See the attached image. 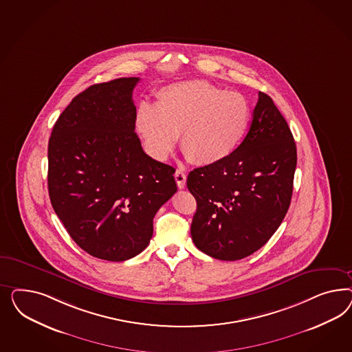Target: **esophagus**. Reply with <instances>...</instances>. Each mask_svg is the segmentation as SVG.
<instances>
[{
	"label": "esophagus",
	"mask_w": 352,
	"mask_h": 352,
	"mask_svg": "<svg viewBox=\"0 0 352 352\" xmlns=\"http://www.w3.org/2000/svg\"><path fill=\"white\" fill-rule=\"evenodd\" d=\"M174 177H175V181H177L178 187H179V188H184V187H186V179H187V177H186V173H184L183 170H181V169H178V170L175 171Z\"/></svg>",
	"instance_id": "obj_1"
}]
</instances>
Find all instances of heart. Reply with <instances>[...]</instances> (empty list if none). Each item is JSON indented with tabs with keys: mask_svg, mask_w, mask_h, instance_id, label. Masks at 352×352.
I'll use <instances>...</instances> for the list:
<instances>
[{
	"mask_svg": "<svg viewBox=\"0 0 352 352\" xmlns=\"http://www.w3.org/2000/svg\"><path fill=\"white\" fill-rule=\"evenodd\" d=\"M245 96L208 81L162 87L156 104L142 103L134 125L146 152L165 160L181 134V148L196 165H213L231 156L250 124Z\"/></svg>",
	"mask_w": 352,
	"mask_h": 352,
	"instance_id": "1",
	"label": "heart"
}]
</instances>
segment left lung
<instances>
[{
    "label": "left lung",
    "mask_w": 352,
    "mask_h": 352,
    "mask_svg": "<svg viewBox=\"0 0 352 352\" xmlns=\"http://www.w3.org/2000/svg\"><path fill=\"white\" fill-rule=\"evenodd\" d=\"M296 166L288 124L259 91L249 131L234 153L188 174L187 187L197 203L191 224L197 249L237 261L265 245L288 212Z\"/></svg>",
    "instance_id": "obj_1"
}]
</instances>
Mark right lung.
I'll list each match as a JSON object with an SVG mask.
<instances>
[{"label":"right lung","instance_id":"obj_1","mask_svg":"<svg viewBox=\"0 0 352 352\" xmlns=\"http://www.w3.org/2000/svg\"><path fill=\"white\" fill-rule=\"evenodd\" d=\"M138 77L91 85L76 96L49 139L54 212L90 256L122 262L153 234V217L177 192L175 169L142 148L134 125Z\"/></svg>","mask_w":352,"mask_h":352}]
</instances>
